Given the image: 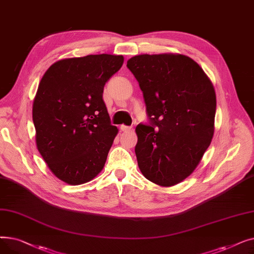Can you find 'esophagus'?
Here are the masks:
<instances>
[{"instance_id":"esophagus-1","label":"esophagus","mask_w":254,"mask_h":254,"mask_svg":"<svg viewBox=\"0 0 254 254\" xmlns=\"http://www.w3.org/2000/svg\"><path fill=\"white\" fill-rule=\"evenodd\" d=\"M131 127H127V126H122L120 127V129H122L123 131H129V130H131Z\"/></svg>"}]
</instances>
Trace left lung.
<instances>
[{
    "label": "left lung",
    "instance_id": "1",
    "mask_svg": "<svg viewBox=\"0 0 254 254\" xmlns=\"http://www.w3.org/2000/svg\"><path fill=\"white\" fill-rule=\"evenodd\" d=\"M127 66L143 91L149 119L136 127L138 166L155 184H178L194 171L214 134V87L183 55L136 56Z\"/></svg>",
    "mask_w": 254,
    "mask_h": 254
}]
</instances>
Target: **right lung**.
<instances>
[{
  "label": "right lung",
  "instance_id": "add662e5",
  "mask_svg": "<svg viewBox=\"0 0 254 254\" xmlns=\"http://www.w3.org/2000/svg\"><path fill=\"white\" fill-rule=\"evenodd\" d=\"M123 64V56L111 55L61 60L39 83L33 104L37 148L65 183H86L105 166L118 129L111 125L103 91Z\"/></svg>",
  "mask_w": 254,
  "mask_h": 254
}]
</instances>
